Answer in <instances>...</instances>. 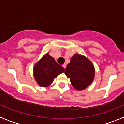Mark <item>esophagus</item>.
<instances>
[{"mask_svg":"<svg viewBox=\"0 0 124 124\" xmlns=\"http://www.w3.org/2000/svg\"><path fill=\"white\" fill-rule=\"evenodd\" d=\"M62 67H63L64 68V69H65V68H66V67H67V64H66V63H63V64L62 65Z\"/></svg>","mask_w":124,"mask_h":124,"instance_id":"esophagus-1","label":"esophagus"}]
</instances>
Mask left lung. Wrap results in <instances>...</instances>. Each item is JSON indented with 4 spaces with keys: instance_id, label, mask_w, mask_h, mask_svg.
<instances>
[{
    "instance_id": "8db88e82",
    "label": "left lung",
    "mask_w": 124,
    "mask_h": 124,
    "mask_svg": "<svg viewBox=\"0 0 124 124\" xmlns=\"http://www.w3.org/2000/svg\"><path fill=\"white\" fill-rule=\"evenodd\" d=\"M65 73L70 79L72 86L76 90H85L94 77V68L88 59L79 54H75L67 65Z\"/></svg>"
}]
</instances>
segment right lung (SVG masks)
I'll list each match as a JSON object with an SVG mask.
<instances>
[{"instance_id":"obj_1","label":"right lung","mask_w":124,"mask_h":124,"mask_svg":"<svg viewBox=\"0 0 124 124\" xmlns=\"http://www.w3.org/2000/svg\"><path fill=\"white\" fill-rule=\"evenodd\" d=\"M64 70V68L58 64L47 53L34 65V77L40 86L47 87Z\"/></svg>"}]
</instances>
